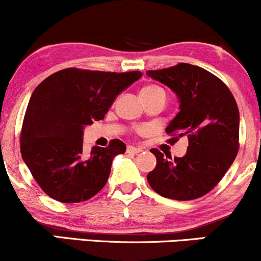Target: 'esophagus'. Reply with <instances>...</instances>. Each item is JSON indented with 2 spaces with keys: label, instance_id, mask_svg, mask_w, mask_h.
<instances>
[{
  "label": "esophagus",
  "instance_id": "obj_1",
  "mask_svg": "<svg viewBox=\"0 0 261 261\" xmlns=\"http://www.w3.org/2000/svg\"><path fill=\"white\" fill-rule=\"evenodd\" d=\"M126 152L127 153H140V152H142V149L141 148H137V147H133V146H127L126 148Z\"/></svg>",
  "mask_w": 261,
  "mask_h": 261
}]
</instances>
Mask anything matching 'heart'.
Wrapping results in <instances>:
<instances>
[{"mask_svg":"<svg viewBox=\"0 0 261 261\" xmlns=\"http://www.w3.org/2000/svg\"><path fill=\"white\" fill-rule=\"evenodd\" d=\"M157 92H164V91L157 86H147L142 89L141 94H153V93H157ZM148 131H149V128L146 126H140L136 128V133L139 135H146Z\"/></svg>","mask_w":261,"mask_h":261,"instance_id":"1","label":"heart"}]
</instances>
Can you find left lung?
<instances>
[{
    "label": "left lung",
    "mask_w": 261,
    "mask_h": 261,
    "mask_svg": "<svg viewBox=\"0 0 261 261\" xmlns=\"http://www.w3.org/2000/svg\"><path fill=\"white\" fill-rule=\"evenodd\" d=\"M176 93L180 112L166 128L174 145L187 136L184 157L152 148L157 166L148 173L151 188L168 199L187 201L211 191L223 178L239 149V110L222 80L199 66L180 64L147 71Z\"/></svg>",
    "instance_id": "left-lung-1"
}]
</instances>
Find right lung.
Masks as SVG:
<instances>
[{
	"mask_svg": "<svg viewBox=\"0 0 261 261\" xmlns=\"http://www.w3.org/2000/svg\"><path fill=\"white\" fill-rule=\"evenodd\" d=\"M142 73L70 67L50 74L33 92L19 142L33 178L46 195L65 203L86 201L107 184L113 158L126 146L83 148V126L103 120L116 95Z\"/></svg>",
	"mask_w": 261,
	"mask_h": 261,
	"instance_id": "obj_1",
	"label": "right lung"
}]
</instances>
